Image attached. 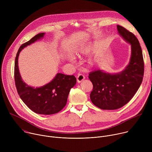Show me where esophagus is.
I'll list each match as a JSON object with an SVG mask.
<instances>
[{"mask_svg":"<svg viewBox=\"0 0 152 152\" xmlns=\"http://www.w3.org/2000/svg\"><path fill=\"white\" fill-rule=\"evenodd\" d=\"M85 79V76L82 74H79L77 76V81L78 83H80Z\"/></svg>","mask_w":152,"mask_h":152,"instance_id":"1","label":"esophagus"}]
</instances>
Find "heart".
Wrapping results in <instances>:
<instances>
[{
  "label": "heart",
  "mask_w": 152,
  "mask_h": 152,
  "mask_svg": "<svg viewBox=\"0 0 152 152\" xmlns=\"http://www.w3.org/2000/svg\"><path fill=\"white\" fill-rule=\"evenodd\" d=\"M90 51V49L89 48H77L75 50H73L72 54L73 56H80V55L82 54H85L88 53V52ZM70 61H72L73 59L72 58H70Z\"/></svg>",
  "instance_id": "heart-1"
}]
</instances>
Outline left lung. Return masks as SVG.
<instances>
[{
	"mask_svg": "<svg viewBox=\"0 0 152 152\" xmlns=\"http://www.w3.org/2000/svg\"><path fill=\"white\" fill-rule=\"evenodd\" d=\"M118 34L130 44L131 56L124 69L115 73L97 70L89 74L93 85L90 94L92 103L104 110L121 107L132 99L142 83L144 75V60L139 41L131 32L117 25Z\"/></svg>",
	"mask_w": 152,
	"mask_h": 152,
	"instance_id": "8db88e82",
	"label": "left lung"
}]
</instances>
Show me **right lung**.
<instances>
[{"instance_id":"1","label":"right lung","mask_w":152,"mask_h":152,"mask_svg":"<svg viewBox=\"0 0 152 152\" xmlns=\"http://www.w3.org/2000/svg\"><path fill=\"white\" fill-rule=\"evenodd\" d=\"M45 35V33L38 34L20 47L15 59L14 79L20 97L30 110L37 114L51 115L58 113L66 106L70 89L76 83V77L58 73L48 83L35 88L23 80L18 66L21 50L41 39Z\"/></svg>"}]
</instances>
